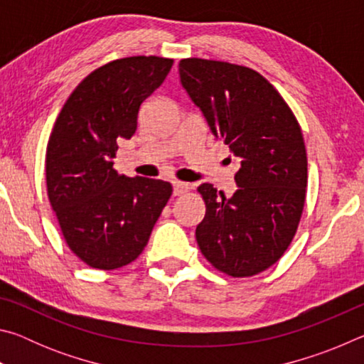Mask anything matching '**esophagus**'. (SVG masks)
<instances>
[{"label": "esophagus", "mask_w": 364, "mask_h": 364, "mask_svg": "<svg viewBox=\"0 0 364 364\" xmlns=\"http://www.w3.org/2000/svg\"><path fill=\"white\" fill-rule=\"evenodd\" d=\"M189 189H191V184H189V183H184V181H173V194H175V196H183V194H186Z\"/></svg>", "instance_id": "obj_1"}]
</instances>
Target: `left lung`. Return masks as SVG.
<instances>
[{
	"label": "left lung",
	"mask_w": 364,
	"mask_h": 364,
	"mask_svg": "<svg viewBox=\"0 0 364 364\" xmlns=\"http://www.w3.org/2000/svg\"><path fill=\"white\" fill-rule=\"evenodd\" d=\"M180 77L212 133L241 160L230 199L210 183L197 188L205 202L197 244L213 268L250 278L278 262L297 232L308 183L301 128L279 91L249 67L188 58Z\"/></svg>",
	"instance_id": "left-lung-1"
}]
</instances>
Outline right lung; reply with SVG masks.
<instances>
[{
    "label": "right lung",
    "mask_w": 364,
    "mask_h": 364,
    "mask_svg": "<svg viewBox=\"0 0 364 364\" xmlns=\"http://www.w3.org/2000/svg\"><path fill=\"white\" fill-rule=\"evenodd\" d=\"M173 59L133 56L86 75L72 91L46 146L48 199L65 244L85 264L117 269L136 260L173 188L127 178L114 168L122 138H132L139 107Z\"/></svg>",
    "instance_id": "add662e5"
}]
</instances>
